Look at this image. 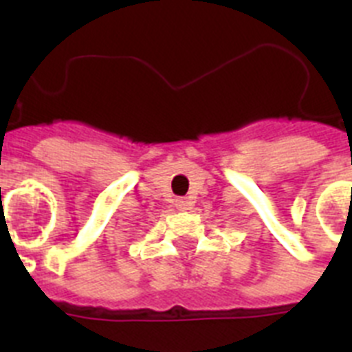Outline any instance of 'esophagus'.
<instances>
[{
    "instance_id": "obj_1",
    "label": "esophagus",
    "mask_w": 352,
    "mask_h": 352,
    "mask_svg": "<svg viewBox=\"0 0 352 352\" xmlns=\"http://www.w3.org/2000/svg\"><path fill=\"white\" fill-rule=\"evenodd\" d=\"M176 208H178L179 211H185V210H188V208H190V201H188V199H176Z\"/></svg>"
}]
</instances>
